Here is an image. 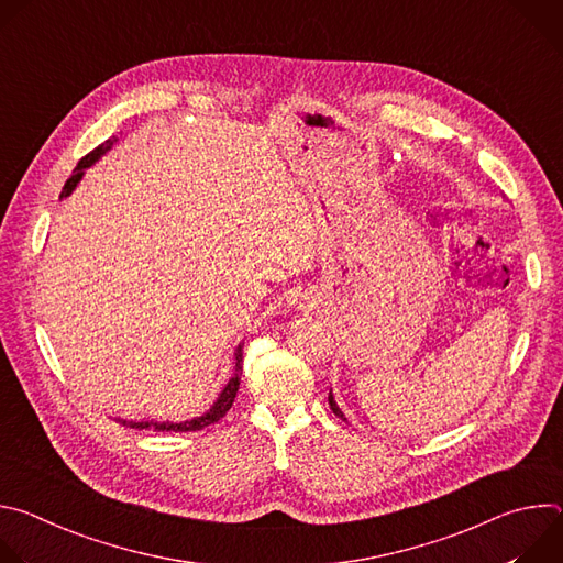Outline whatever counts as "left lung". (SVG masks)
Instances as JSON below:
<instances>
[{
	"mask_svg": "<svg viewBox=\"0 0 563 563\" xmlns=\"http://www.w3.org/2000/svg\"><path fill=\"white\" fill-rule=\"evenodd\" d=\"M328 400H330V408H332V412L339 417V419H343V421H347L345 419V415L341 412V408H339V404H336V400H334V394H332V389H330V396H328Z\"/></svg>",
	"mask_w": 563,
	"mask_h": 563,
	"instance_id": "left-lung-1",
	"label": "left lung"
}]
</instances>
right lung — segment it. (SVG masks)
Returning a JSON list of instances; mask_svg holds the SVG:
<instances>
[{
    "label": "right lung",
    "mask_w": 563,
    "mask_h": 563,
    "mask_svg": "<svg viewBox=\"0 0 563 563\" xmlns=\"http://www.w3.org/2000/svg\"><path fill=\"white\" fill-rule=\"evenodd\" d=\"M115 142H118V137L113 135V137H109L104 144L96 146L89 155H85L82 159H79L75 172H73V176L66 180V185H64L59 198H68V196L75 191V187L79 185V180L85 178V172H87L89 167H93L107 151H111V146H113ZM243 345H245V343H238V347L233 350V374H231V378L227 380V385L220 389L218 398L213 400V406H211L205 415L194 417V419H189V421H180V423H172V421H126V419H118V421H120L122 426H126V428H133V430H151V428H153V430H157V432H196V430H202V428H207V426L220 421V419L229 412V408L233 406L235 391H238V387H240V374H243Z\"/></svg>",
    "instance_id": "right-lung-1"
}]
</instances>
